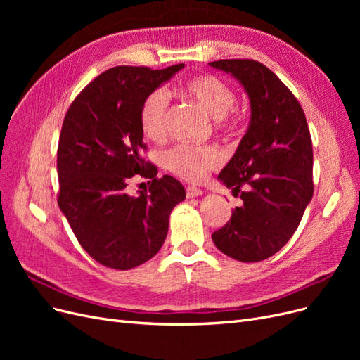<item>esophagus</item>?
<instances>
[{
    "label": "esophagus",
    "mask_w": 360,
    "mask_h": 360,
    "mask_svg": "<svg viewBox=\"0 0 360 360\" xmlns=\"http://www.w3.org/2000/svg\"><path fill=\"white\" fill-rule=\"evenodd\" d=\"M202 191L197 186H186V197L188 198H195V197H201Z\"/></svg>",
    "instance_id": "esophagus-1"
}]
</instances>
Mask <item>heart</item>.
<instances>
[{
  "label": "heart",
  "instance_id": "heart-1",
  "mask_svg": "<svg viewBox=\"0 0 360 360\" xmlns=\"http://www.w3.org/2000/svg\"><path fill=\"white\" fill-rule=\"evenodd\" d=\"M183 93L214 117L221 129H234L237 115L233 110L236 93L226 82L214 75L192 76L183 84ZM169 96L165 89H156L146 96L139 110V126L151 141H160L167 132ZM221 153L214 147L176 146L162 155L168 171L188 181H200L212 169L221 165Z\"/></svg>",
  "mask_w": 360,
  "mask_h": 360
}]
</instances>
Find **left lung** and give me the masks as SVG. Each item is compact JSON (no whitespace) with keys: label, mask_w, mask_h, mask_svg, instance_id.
<instances>
[{"label":"left lung","mask_w":360,"mask_h":360,"mask_svg":"<svg viewBox=\"0 0 360 360\" xmlns=\"http://www.w3.org/2000/svg\"><path fill=\"white\" fill-rule=\"evenodd\" d=\"M209 64L240 81L250 101L248 132L219 174L243 202L212 238L225 255L255 263L290 240L312 198L311 134L299 101L264 64L246 58Z\"/></svg>","instance_id":"1"}]
</instances>
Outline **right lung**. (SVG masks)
<instances>
[{
    "label": "right lung",
    "mask_w": 360,
    "mask_h": 360,
    "mask_svg": "<svg viewBox=\"0 0 360 360\" xmlns=\"http://www.w3.org/2000/svg\"><path fill=\"white\" fill-rule=\"evenodd\" d=\"M184 64L151 70L117 66L76 96L64 117L57 153L58 205L79 245L97 263L129 270L153 258L168 234L171 210L186 198L181 183L158 177L143 158L139 110L146 96ZM135 175L149 189L125 192Z\"/></svg>",
    "instance_id": "add662e5"
}]
</instances>
